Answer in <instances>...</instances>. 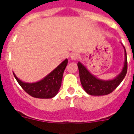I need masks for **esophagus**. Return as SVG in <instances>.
I'll return each mask as SVG.
<instances>
[{
    "instance_id": "1",
    "label": "esophagus",
    "mask_w": 134,
    "mask_h": 134,
    "mask_svg": "<svg viewBox=\"0 0 134 134\" xmlns=\"http://www.w3.org/2000/svg\"><path fill=\"white\" fill-rule=\"evenodd\" d=\"M79 56L77 54V53L76 52H74V53H72L71 54H70V58L71 59H72V60H77V59H78Z\"/></svg>"
}]
</instances>
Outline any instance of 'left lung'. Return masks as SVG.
<instances>
[{
    "label": "left lung",
    "instance_id": "8db88e82",
    "mask_svg": "<svg viewBox=\"0 0 134 134\" xmlns=\"http://www.w3.org/2000/svg\"><path fill=\"white\" fill-rule=\"evenodd\" d=\"M124 47V46H123ZM124 48L125 52V61L123 69L118 75L115 78L108 80H101L88 71L86 67H85L81 62H78L77 66L79 69L80 79L81 82L82 86L85 91L90 96H105L112 93L116 87H118L123 80L125 77L127 72V57L126 52Z\"/></svg>",
    "mask_w": 134,
    "mask_h": 134
}]
</instances>
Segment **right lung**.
Masks as SVG:
<instances>
[{"instance_id": "1", "label": "right lung", "mask_w": 134, "mask_h": 134, "mask_svg": "<svg viewBox=\"0 0 134 134\" xmlns=\"http://www.w3.org/2000/svg\"><path fill=\"white\" fill-rule=\"evenodd\" d=\"M67 62V59H64L52 72L36 82H25L19 80L14 73L13 75L22 88L31 96L36 98H52L58 93L61 87L63 73Z\"/></svg>"}]
</instances>
